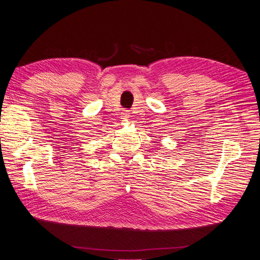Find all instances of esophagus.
I'll return each mask as SVG.
<instances>
[{"mask_svg":"<svg viewBox=\"0 0 260 260\" xmlns=\"http://www.w3.org/2000/svg\"><path fill=\"white\" fill-rule=\"evenodd\" d=\"M129 116H130V113L128 111H123L121 113V117L123 118V119H127V118H129Z\"/></svg>","mask_w":260,"mask_h":260,"instance_id":"1","label":"esophagus"}]
</instances>
